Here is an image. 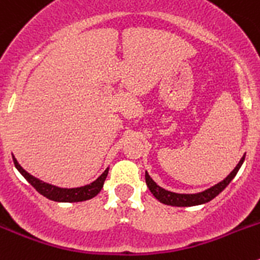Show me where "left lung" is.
Here are the masks:
<instances>
[{
  "mask_svg": "<svg viewBox=\"0 0 260 260\" xmlns=\"http://www.w3.org/2000/svg\"><path fill=\"white\" fill-rule=\"evenodd\" d=\"M245 156L246 153L241 157L240 162L236 165L233 171L225 177L224 180L220 181L219 183L211 186L210 189L204 190L201 192H195V194H178V192L168 191V190L162 189L161 186H158L155 181L152 180L148 174V172L146 171V183L148 186L150 191L152 192V195L157 199L158 202L161 203L168 204V206H173V207H192V206H199V204L208 203L210 201H212L213 198H216L222 190L226 187V186L231 183V181L233 180L236 174L238 173L240 168L242 167L243 161H245Z\"/></svg>",
  "mask_w": 260,
  "mask_h": 260,
  "instance_id": "8db88e82",
  "label": "left lung"
}]
</instances>
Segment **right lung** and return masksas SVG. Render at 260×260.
<instances>
[{"label":"right lung","mask_w":260,"mask_h":260,"mask_svg":"<svg viewBox=\"0 0 260 260\" xmlns=\"http://www.w3.org/2000/svg\"><path fill=\"white\" fill-rule=\"evenodd\" d=\"M13 161L15 168L18 169L20 174H22L29 183H31L34 187L36 189V191L40 192L43 197L50 199V201L54 202H61V203H73V202H83L88 201V199L93 198L99 192L102 191L103 186H104L105 178L108 176V172H109V168H107L103 174L100 177H98L93 182L88 183V185L80 186V187H58V186H54L52 183L44 182V181L39 180L35 176H32L31 173L23 169L20 167V164L18 162V160L14 157L13 155Z\"/></svg>","instance_id":"obj_1"}]
</instances>
